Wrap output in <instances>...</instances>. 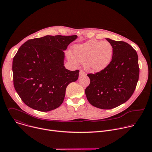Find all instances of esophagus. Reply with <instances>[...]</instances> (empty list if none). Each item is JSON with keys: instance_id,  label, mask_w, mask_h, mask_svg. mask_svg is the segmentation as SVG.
Segmentation results:
<instances>
[{"instance_id": "1", "label": "esophagus", "mask_w": 152, "mask_h": 152, "mask_svg": "<svg viewBox=\"0 0 152 152\" xmlns=\"http://www.w3.org/2000/svg\"><path fill=\"white\" fill-rule=\"evenodd\" d=\"M85 75H86V73H85V72H83L82 70H80L79 72V76L81 77V76H85Z\"/></svg>"}]
</instances>
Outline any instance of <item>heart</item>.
I'll return each instance as SVG.
<instances>
[{
  "instance_id": "b5f03b06",
  "label": "heart",
  "mask_w": 152,
  "mask_h": 152,
  "mask_svg": "<svg viewBox=\"0 0 152 152\" xmlns=\"http://www.w3.org/2000/svg\"><path fill=\"white\" fill-rule=\"evenodd\" d=\"M74 56L69 53L68 58L74 64L84 63L86 70L96 73L104 69L111 61L113 48L108 41L91 39L73 49Z\"/></svg>"
}]
</instances>
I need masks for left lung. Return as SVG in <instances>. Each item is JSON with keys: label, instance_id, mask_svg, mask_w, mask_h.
Wrapping results in <instances>:
<instances>
[{"label": "left lung", "instance_id": "8db88e82", "mask_svg": "<svg viewBox=\"0 0 152 152\" xmlns=\"http://www.w3.org/2000/svg\"><path fill=\"white\" fill-rule=\"evenodd\" d=\"M106 40L113 48L112 60L102 71L87 75L90 83L85 90L88 102L102 110L113 109L131 98L140 74L136 50L124 41Z\"/></svg>", "mask_w": 152, "mask_h": 152}]
</instances>
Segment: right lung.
<instances>
[{
  "mask_svg": "<svg viewBox=\"0 0 152 152\" xmlns=\"http://www.w3.org/2000/svg\"><path fill=\"white\" fill-rule=\"evenodd\" d=\"M76 38L47 35L29 39L18 49L12 61L14 86L27 106L48 112L62 103L67 85L79 77V70L64 66V50Z\"/></svg>",
  "mask_w": 152,
  "mask_h": 152,
  "instance_id": "1",
  "label": "right lung"
}]
</instances>
